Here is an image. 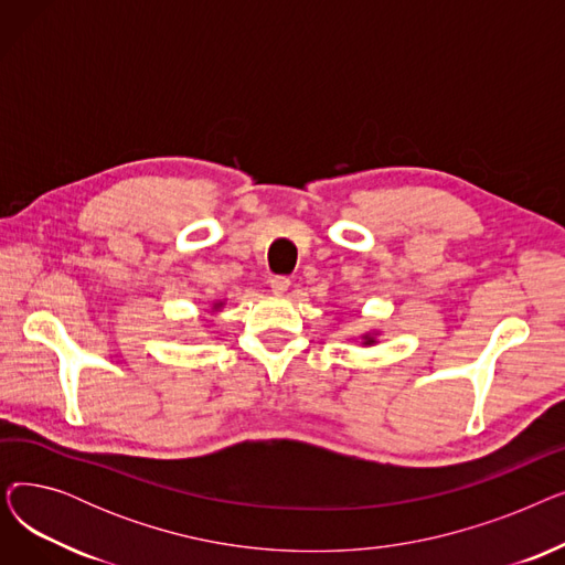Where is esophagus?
Instances as JSON below:
<instances>
[{
	"label": "esophagus",
	"mask_w": 565,
	"mask_h": 565,
	"mask_svg": "<svg viewBox=\"0 0 565 565\" xmlns=\"http://www.w3.org/2000/svg\"><path fill=\"white\" fill-rule=\"evenodd\" d=\"M288 286H290L288 277H273L270 279V288H273L275 295H284L288 290Z\"/></svg>",
	"instance_id": "obj_1"
}]
</instances>
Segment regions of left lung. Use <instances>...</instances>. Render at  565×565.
<instances>
[{
	"label": "left lung",
	"mask_w": 565,
	"mask_h": 565,
	"mask_svg": "<svg viewBox=\"0 0 565 565\" xmlns=\"http://www.w3.org/2000/svg\"><path fill=\"white\" fill-rule=\"evenodd\" d=\"M375 343H377V332L362 334V345H375Z\"/></svg>",
	"instance_id": "1"
}]
</instances>
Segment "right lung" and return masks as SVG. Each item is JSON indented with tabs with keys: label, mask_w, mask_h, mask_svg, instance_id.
<instances>
[{
	"label": "right lung",
	"mask_w": 565,
	"mask_h": 565,
	"mask_svg": "<svg viewBox=\"0 0 565 565\" xmlns=\"http://www.w3.org/2000/svg\"><path fill=\"white\" fill-rule=\"evenodd\" d=\"M224 307V302H213V311H220Z\"/></svg>",
	"instance_id": "right-lung-1"
}]
</instances>
